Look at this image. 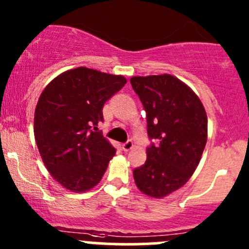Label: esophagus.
<instances>
[{
    "instance_id": "1",
    "label": "esophagus",
    "mask_w": 249,
    "mask_h": 249,
    "mask_svg": "<svg viewBox=\"0 0 249 249\" xmlns=\"http://www.w3.org/2000/svg\"><path fill=\"white\" fill-rule=\"evenodd\" d=\"M132 147H134V142H132V140H127L126 142L123 143V149H124L125 152L132 149Z\"/></svg>"
}]
</instances>
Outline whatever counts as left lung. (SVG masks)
Here are the masks:
<instances>
[{
	"label": "left lung",
	"mask_w": 249,
	"mask_h": 249,
	"mask_svg": "<svg viewBox=\"0 0 249 249\" xmlns=\"http://www.w3.org/2000/svg\"><path fill=\"white\" fill-rule=\"evenodd\" d=\"M130 82L147 113L148 137L155 141L144 164L134 170L135 183L160 199L183 187L196 170L207 142V115L196 94L178 78L160 74Z\"/></svg>",
	"instance_id": "1"
}]
</instances>
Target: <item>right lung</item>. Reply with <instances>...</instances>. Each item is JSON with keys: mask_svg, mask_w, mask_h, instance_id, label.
Wrapping results in <instances>:
<instances>
[{"mask_svg": "<svg viewBox=\"0 0 249 249\" xmlns=\"http://www.w3.org/2000/svg\"><path fill=\"white\" fill-rule=\"evenodd\" d=\"M125 83L123 76L77 67L54 78L39 96L35 140L47 170L66 189L87 192L106 172L115 148L97 125L104 105Z\"/></svg>", "mask_w": 249, "mask_h": 249, "instance_id": "add662e5", "label": "right lung"}]
</instances>
